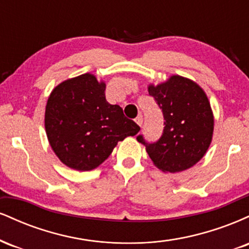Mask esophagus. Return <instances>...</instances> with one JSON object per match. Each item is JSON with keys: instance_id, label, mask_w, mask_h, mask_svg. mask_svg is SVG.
Listing matches in <instances>:
<instances>
[{"instance_id": "34e87169", "label": "esophagus", "mask_w": 249, "mask_h": 249, "mask_svg": "<svg viewBox=\"0 0 249 249\" xmlns=\"http://www.w3.org/2000/svg\"><path fill=\"white\" fill-rule=\"evenodd\" d=\"M134 122L137 123V125H139V126H142V116L139 115L138 117H137L136 119H134Z\"/></svg>"}]
</instances>
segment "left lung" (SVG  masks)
Returning <instances> with one entry per match:
<instances>
[{"label":"left lung","mask_w":249,"mask_h":249,"mask_svg":"<svg viewBox=\"0 0 249 249\" xmlns=\"http://www.w3.org/2000/svg\"><path fill=\"white\" fill-rule=\"evenodd\" d=\"M148 93L161 108L165 127L161 138L146 148L154 166L165 173L188 170L207 152L213 138L214 116L204 89L192 79L172 75L159 84H148Z\"/></svg>","instance_id":"obj_1"}]
</instances>
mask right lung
I'll list each match as a JSON object with an SVG mask.
<instances>
[{"mask_svg":"<svg viewBox=\"0 0 249 249\" xmlns=\"http://www.w3.org/2000/svg\"><path fill=\"white\" fill-rule=\"evenodd\" d=\"M104 81L92 73L69 78L51 91L44 126L53 151L65 166L91 171L108 158L118 142L141 127L105 99Z\"/></svg>","mask_w":249,"mask_h":249,"instance_id":"add662e5","label":"right lung"}]
</instances>
